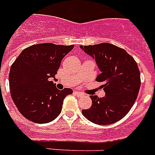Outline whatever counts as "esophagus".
<instances>
[{
  "mask_svg": "<svg viewBox=\"0 0 155 155\" xmlns=\"http://www.w3.org/2000/svg\"><path fill=\"white\" fill-rule=\"evenodd\" d=\"M74 94H75V95H77V96H83V95H84L83 93L79 92V91H74Z\"/></svg>",
  "mask_w": 155,
  "mask_h": 155,
  "instance_id": "esophagus-1",
  "label": "esophagus"
}]
</instances>
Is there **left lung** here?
<instances>
[{"instance_id":"8db88e82","label":"left lung","mask_w":155,"mask_h":155,"mask_svg":"<svg viewBox=\"0 0 155 155\" xmlns=\"http://www.w3.org/2000/svg\"><path fill=\"white\" fill-rule=\"evenodd\" d=\"M83 51L96 61L101 73L105 96L90 95L92 105L82 110V114L92 123L107 125L125 116L135 102L140 88V73L134 58L124 49L110 43L81 45Z\"/></svg>"}]
</instances>
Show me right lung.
I'll list each match as a JSON object with an SVG mask.
<instances>
[{
    "label": "right lung",
    "instance_id": "add662e5",
    "mask_svg": "<svg viewBox=\"0 0 155 155\" xmlns=\"http://www.w3.org/2000/svg\"><path fill=\"white\" fill-rule=\"evenodd\" d=\"M74 45L42 43L21 51L12 64L9 84L12 101L20 113L37 124L49 123L61 114L69 88L60 91L52 81L62 59Z\"/></svg>",
    "mask_w": 155,
    "mask_h": 155
}]
</instances>
